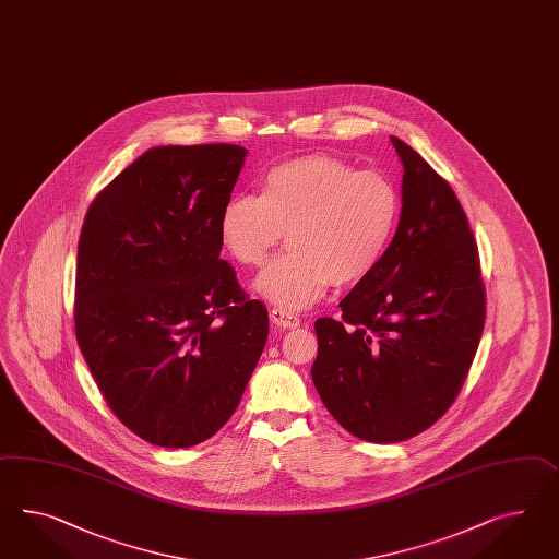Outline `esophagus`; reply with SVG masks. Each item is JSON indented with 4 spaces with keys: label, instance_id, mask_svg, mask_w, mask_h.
Wrapping results in <instances>:
<instances>
[{
    "label": "esophagus",
    "instance_id": "34e87169",
    "mask_svg": "<svg viewBox=\"0 0 559 559\" xmlns=\"http://www.w3.org/2000/svg\"><path fill=\"white\" fill-rule=\"evenodd\" d=\"M271 319L274 325H278V328H283V330H295V328H299V323H301V319L297 318V316H293V313L283 311V309H272Z\"/></svg>",
    "mask_w": 559,
    "mask_h": 559
}]
</instances>
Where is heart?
<instances>
[{"label":"heart","mask_w":559,"mask_h":559,"mask_svg":"<svg viewBox=\"0 0 559 559\" xmlns=\"http://www.w3.org/2000/svg\"><path fill=\"white\" fill-rule=\"evenodd\" d=\"M399 213L401 199L384 175L309 154L271 168L258 197H231L219 234L243 266H260L287 234L290 248L254 287L264 299L297 311L318 302L330 285L349 287L374 271Z\"/></svg>","instance_id":"b5f03b06"}]
</instances>
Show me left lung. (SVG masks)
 <instances>
[{"mask_svg": "<svg viewBox=\"0 0 559 559\" xmlns=\"http://www.w3.org/2000/svg\"><path fill=\"white\" fill-rule=\"evenodd\" d=\"M401 219L374 271L316 321L311 378L352 436L405 441L452 407L484 330L478 248L450 182L403 140Z\"/></svg>", "mask_w": 559, "mask_h": 559, "instance_id": "obj_1", "label": "left lung"}]
</instances>
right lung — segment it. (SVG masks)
<instances>
[{"mask_svg": "<svg viewBox=\"0 0 559 559\" xmlns=\"http://www.w3.org/2000/svg\"><path fill=\"white\" fill-rule=\"evenodd\" d=\"M248 151L156 146L85 215L75 333L107 405L138 438L191 448L240 403L269 313L219 258V217Z\"/></svg>", "mask_w": 559, "mask_h": 559, "instance_id": "right-lung-1", "label": "right lung"}]
</instances>
